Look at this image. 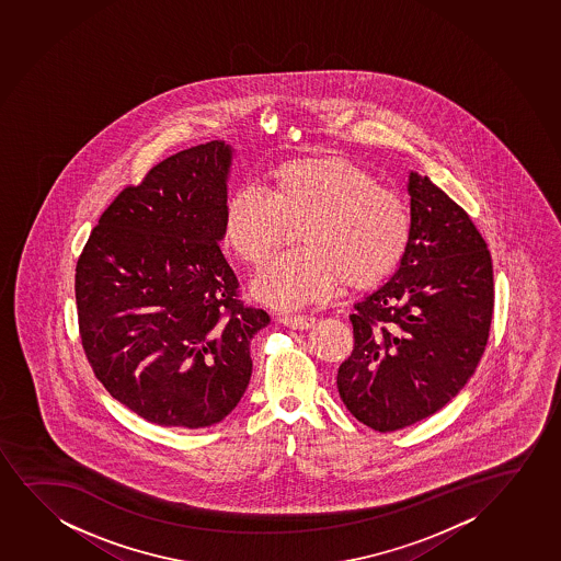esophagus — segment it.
Wrapping results in <instances>:
<instances>
[{
  "label": "esophagus",
  "instance_id": "34e87169",
  "mask_svg": "<svg viewBox=\"0 0 561 561\" xmlns=\"http://www.w3.org/2000/svg\"><path fill=\"white\" fill-rule=\"evenodd\" d=\"M277 320H279V323L287 325V328L308 329L312 328L316 318H312V316H305V313H299V316H297V313H282Z\"/></svg>",
  "mask_w": 561,
  "mask_h": 561
}]
</instances>
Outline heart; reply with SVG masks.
<instances>
[{
    "label": "heart",
    "instance_id": "1",
    "mask_svg": "<svg viewBox=\"0 0 561 561\" xmlns=\"http://www.w3.org/2000/svg\"><path fill=\"white\" fill-rule=\"evenodd\" d=\"M297 225L299 248L253 282L256 299L277 310L329 299L342 282L352 289L385 282L408 253L413 211L356 161L313 156L272 169L268 190H233L222 233L241 261L261 266Z\"/></svg>",
    "mask_w": 561,
    "mask_h": 561
}]
</instances>
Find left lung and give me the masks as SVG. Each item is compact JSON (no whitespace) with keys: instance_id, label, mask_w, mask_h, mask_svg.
<instances>
[{"instance_id":"8db88e82","label":"left lung","mask_w":561,"mask_h":561,"mask_svg":"<svg viewBox=\"0 0 561 561\" xmlns=\"http://www.w3.org/2000/svg\"><path fill=\"white\" fill-rule=\"evenodd\" d=\"M413 236L400 268L350 313L354 350L336 388L357 421L393 432L434 415L472 377L488 344L493 262L468 213L411 173Z\"/></svg>"}]
</instances>
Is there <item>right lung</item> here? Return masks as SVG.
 <instances>
[{
    "mask_svg": "<svg viewBox=\"0 0 561 561\" xmlns=\"http://www.w3.org/2000/svg\"><path fill=\"white\" fill-rule=\"evenodd\" d=\"M230 146L197 145L127 184L76 264L85 357L112 398L148 422L205 428L248 388L249 344L270 323L243 305L219 241Z\"/></svg>",
    "mask_w": 561,
    "mask_h": 561,
    "instance_id": "right-lung-1",
    "label": "right lung"
}]
</instances>
